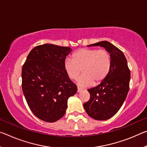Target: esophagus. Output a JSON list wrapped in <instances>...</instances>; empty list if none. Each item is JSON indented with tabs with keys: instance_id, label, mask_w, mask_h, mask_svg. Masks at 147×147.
Segmentation results:
<instances>
[{
	"instance_id": "obj_1",
	"label": "esophagus",
	"mask_w": 147,
	"mask_h": 147,
	"mask_svg": "<svg viewBox=\"0 0 147 147\" xmlns=\"http://www.w3.org/2000/svg\"><path fill=\"white\" fill-rule=\"evenodd\" d=\"M82 90V89H81V88H77V92H80Z\"/></svg>"
}]
</instances>
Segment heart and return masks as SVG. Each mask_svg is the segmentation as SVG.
Instances as JSON below:
<instances>
[{
	"label": "heart",
	"mask_w": 147,
	"mask_h": 147,
	"mask_svg": "<svg viewBox=\"0 0 147 147\" xmlns=\"http://www.w3.org/2000/svg\"><path fill=\"white\" fill-rule=\"evenodd\" d=\"M111 66L110 53L106 49H80L73 54L72 59L66 58L63 67L71 80H76L82 87L102 82L109 73Z\"/></svg>",
	"instance_id": "1"
}]
</instances>
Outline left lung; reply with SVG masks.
<instances>
[{"mask_svg":"<svg viewBox=\"0 0 147 147\" xmlns=\"http://www.w3.org/2000/svg\"><path fill=\"white\" fill-rule=\"evenodd\" d=\"M88 46L104 47L111 58V66L106 78L95 88L88 89L89 100L84 104L86 113L96 120L104 121L115 115L129 91L130 71L125 56L120 49L103 41Z\"/></svg>","mask_w":147,"mask_h":147,"instance_id":"1","label":"left lung"}]
</instances>
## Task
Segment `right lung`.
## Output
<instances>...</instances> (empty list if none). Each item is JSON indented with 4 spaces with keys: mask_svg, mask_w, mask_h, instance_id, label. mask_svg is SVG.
<instances>
[{
    "mask_svg": "<svg viewBox=\"0 0 147 147\" xmlns=\"http://www.w3.org/2000/svg\"><path fill=\"white\" fill-rule=\"evenodd\" d=\"M67 47L44 44L30 51L22 68V89L30 109L37 117L56 122L65 113L67 100L77 87L63 67Z\"/></svg>",
    "mask_w": 147,
    "mask_h": 147,
    "instance_id": "obj_1",
    "label": "right lung"
}]
</instances>
